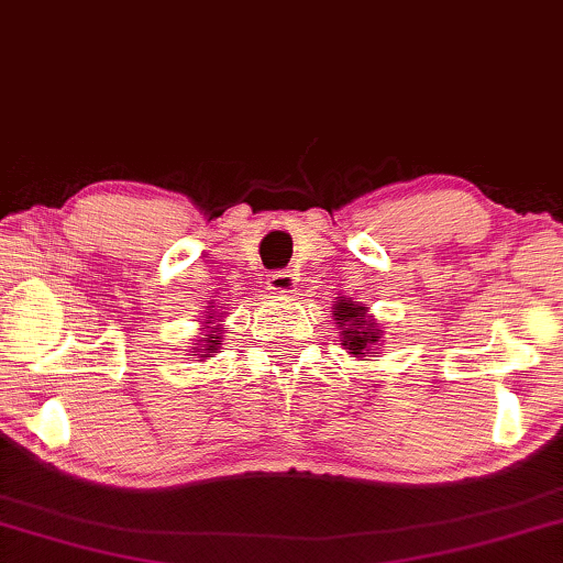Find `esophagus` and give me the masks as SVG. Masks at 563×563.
<instances>
[{
	"instance_id": "obj_1",
	"label": "esophagus",
	"mask_w": 563,
	"mask_h": 563,
	"mask_svg": "<svg viewBox=\"0 0 563 563\" xmlns=\"http://www.w3.org/2000/svg\"><path fill=\"white\" fill-rule=\"evenodd\" d=\"M298 273L292 271H275L267 275V290L273 292H296L298 288Z\"/></svg>"
}]
</instances>
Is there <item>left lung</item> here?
<instances>
[{"mask_svg":"<svg viewBox=\"0 0 563 563\" xmlns=\"http://www.w3.org/2000/svg\"><path fill=\"white\" fill-rule=\"evenodd\" d=\"M333 320L338 323V330L343 335L345 351L353 358H363L365 353L373 351V345L380 341L383 330H378V323H373L368 316V308L353 300H335L333 306Z\"/></svg>","mask_w":563,"mask_h":563,"instance_id":"1","label":"left lung"}]
</instances>
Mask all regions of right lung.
<instances>
[{
    "instance_id": "right-lung-1",
    "label": "right lung",
    "mask_w": 563,
    "mask_h": 563,
    "mask_svg": "<svg viewBox=\"0 0 563 563\" xmlns=\"http://www.w3.org/2000/svg\"><path fill=\"white\" fill-rule=\"evenodd\" d=\"M210 318H212V313H210ZM218 347H220V328H212L205 341L195 343L192 355H198V358H212V353H216Z\"/></svg>"
}]
</instances>
